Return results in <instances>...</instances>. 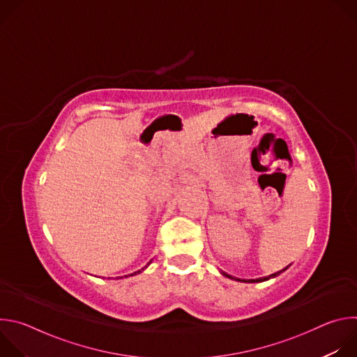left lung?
<instances>
[{"instance_id": "8db88e82", "label": "left lung", "mask_w": 357, "mask_h": 357, "mask_svg": "<svg viewBox=\"0 0 357 357\" xmlns=\"http://www.w3.org/2000/svg\"><path fill=\"white\" fill-rule=\"evenodd\" d=\"M289 267V266H288ZM288 267H285V268H282L281 271H277V273H274V274H271V275H268V277H263V278H256V280H241V278H236V277H231V275H229V274H226V273H223L222 271V274L225 275V277H227V278H230V280H236V281H240V282H263V281H267V280H270V278H275L277 275H280L281 273H284Z\"/></svg>"}]
</instances>
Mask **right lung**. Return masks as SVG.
<instances>
[{
    "label": "right lung",
    "mask_w": 357,
    "mask_h": 357,
    "mask_svg": "<svg viewBox=\"0 0 357 357\" xmlns=\"http://www.w3.org/2000/svg\"><path fill=\"white\" fill-rule=\"evenodd\" d=\"M149 263H151V261H149ZM148 266H149V264H148ZM148 266H145V268H146ZM141 271H144V268H141V270H138V271H135V273H132V274H130V275H137V274H139ZM124 277H127V275H124Z\"/></svg>",
    "instance_id": "1"
}]
</instances>
